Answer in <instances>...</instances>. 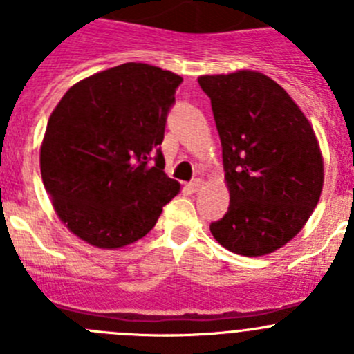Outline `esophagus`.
Returning a JSON list of instances; mask_svg holds the SVG:
<instances>
[{"instance_id": "34e87169", "label": "esophagus", "mask_w": 354, "mask_h": 354, "mask_svg": "<svg viewBox=\"0 0 354 354\" xmlns=\"http://www.w3.org/2000/svg\"><path fill=\"white\" fill-rule=\"evenodd\" d=\"M202 186H204V180L202 179H195L193 183H189V189H192V192H198Z\"/></svg>"}]
</instances>
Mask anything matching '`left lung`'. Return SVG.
Wrapping results in <instances>:
<instances>
[{
    "label": "left lung",
    "mask_w": 354,
    "mask_h": 354,
    "mask_svg": "<svg viewBox=\"0 0 354 354\" xmlns=\"http://www.w3.org/2000/svg\"><path fill=\"white\" fill-rule=\"evenodd\" d=\"M221 140L227 214L211 234L228 252L261 257L305 227L323 192L314 127L286 90L257 71L200 76Z\"/></svg>",
    "instance_id": "left-lung-1"
}]
</instances>
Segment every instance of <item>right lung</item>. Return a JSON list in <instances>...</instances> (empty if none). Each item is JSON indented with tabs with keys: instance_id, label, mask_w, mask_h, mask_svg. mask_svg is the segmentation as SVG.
<instances>
[{
	"instance_id": "add662e5",
	"label": "right lung",
	"mask_w": 354,
	"mask_h": 354,
	"mask_svg": "<svg viewBox=\"0 0 354 354\" xmlns=\"http://www.w3.org/2000/svg\"><path fill=\"white\" fill-rule=\"evenodd\" d=\"M180 83L129 62L77 81L53 109L40 174L55 212L81 241L101 250L136 243L180 192L159 149Z\"/></svg>"
}]
</instances>
